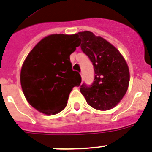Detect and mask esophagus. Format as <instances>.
Segmentation results:
<instances>
[{
    "label": "esophagus",
    "mask_w": 152,
    "mask_h": 152,
    "mask_svg": "<svg viewBox=\"0 0 152 152\" xmlns=\"http://www.w3.org/2000/svg\"><path fill=\"white\" fill-rule=\"evenodd\" d=\"M81 77H82V82H83L84 77H83V75H82V74H81Z\"/></svg>",
    "instance_id": "1"
}]
</instances>
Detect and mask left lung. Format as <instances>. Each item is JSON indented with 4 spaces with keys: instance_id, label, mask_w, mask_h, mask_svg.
Wrapping results in <instances>:
<instances>
[{
    "instance_id": "left-lung-1",
    "label": "left lung",
    "mask_w": 152,
    "mask_h": 152,
    "mask_svg": "<svg viewBox=\"0 0 152 152\" xmlns=\"http://www.w3.org/2000/svg\"><path fill=\"white\" fill-rule=\"evenodd\" d=\"M81 48L93 63L95 76L91 86L83 83L80 91L92 107L107 110L117 105L126 94L129 71L126 60L117 48L90 31L78 33Z\"/></svg>"
}]
</instances>
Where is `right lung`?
Instances as JSON below:
<instances>
[{
	"instance_id": "obj_1",
	"label": "right lung",
	"mask_w": 152,
	"mask_h": 152,
	"mask_svg": "<svg viewBox=\"0 0 152 152\" xmlns=\"http://www.w3.org/2000/svg\"><path fill=\"white\" fill-rule=\"evenodd\" d=\"M78 34H52L35 45L20 73L23 92L28 103L45 115L64 110L70 93L82 77L72 70L70 55L80 45Z\"/></svg>"
}]
</instances>
